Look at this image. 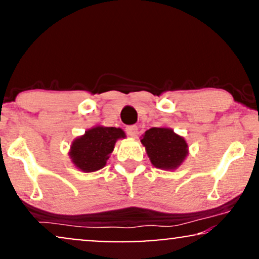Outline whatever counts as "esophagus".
<instances>
[{
    "instance_id": "esophagus-1",
    "label": "esophagus",
    "mask_w": 259,
    "mask_h": 259,
    "mask_svg": "<svg viewBox=\"0 0 259 259\" xmlns=\"http://www.w3.org/2000/svg\"><path fill=\"white\" fill-rule=\"evenodd\" d=\"M126 133L130 137H136L138 133V127L137 126H127L126 127Z\"/></svg>"
}]
</instances>
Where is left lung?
<instances>
[{
	"label": "left lung",
	"instance_id": "obj_1",
	"mask_svg": "<svg viewBox=\"0 0 259 259\" xmlns=\"http://www.w3.org/2000/svg\"><path fill=\"white\" fill-rule=\"evenodd\" d=\"M142 144L147 149L151 163L161 169L177 168L188 154V145L183 137L163 127L148 130L143 136Z\"/></svg>",
	"mask_w": 259,
	"mask_h": 259
}]
</instances>
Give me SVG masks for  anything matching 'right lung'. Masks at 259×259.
<instances>
[{"mask_svg": "<svg viewBox=\"0 0 259 259\" xmlns=\"http://www.w3.org/2000/svg\"><path fill=\"white\" fill-rule=\"evenodd\" d=\"M118 138H124V132L121 128L93 127L72 143L70 157L81 171H98L105 166Z\"/></svg>", "mask_w": 259, "mask_h": 259, "instance_id": "add662e5", "label": "right lung"}]
</instances>
